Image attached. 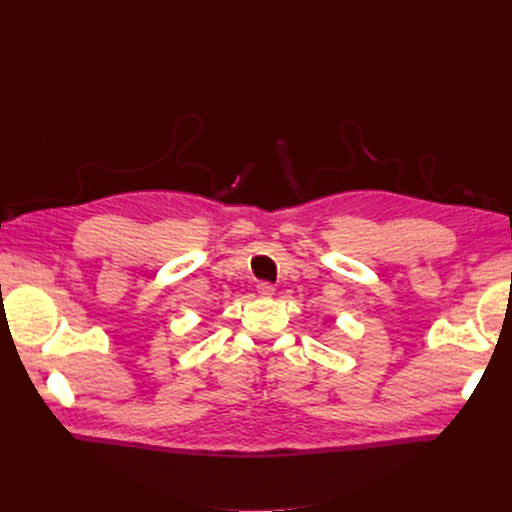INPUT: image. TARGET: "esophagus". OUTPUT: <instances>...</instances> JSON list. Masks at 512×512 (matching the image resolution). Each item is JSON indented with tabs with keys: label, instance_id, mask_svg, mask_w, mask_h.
<instances>
[{
	"label": "esophagus",
	"instance_id": "esophagus-1",
	"mask_svg": "<svg viewBox=\"0 0 512 512\" xmlns=\"http://www.w3.org/2000/svg\"><path fill=\"white\" fill-rule=\"evenodd\" d=\"M257 294H259V298H271L275 294V287L267 281H261V283H257Z\"/></svg>",
	"mask_w": 512,
	"mask_h": 512
}]
</instances>
